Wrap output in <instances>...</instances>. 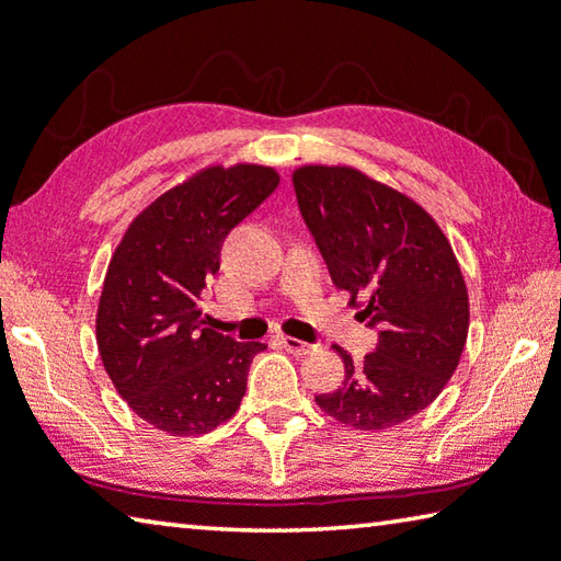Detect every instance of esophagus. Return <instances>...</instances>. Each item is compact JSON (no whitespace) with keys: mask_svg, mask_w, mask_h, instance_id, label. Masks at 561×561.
I'll list each match as a JSON object with an SVG mask.
<instances>
[{"mask_svg":"<svg viewBox=\"0 0 561 561\" xmlns=\"http://www.w3.org/2000/svg\"><path fill=\"white\" fill-rule=\"evenodd\" d=\"M279 342H282L284 350L291 352V354H312L314 352V344H307V342L295 340V336H287V334H282Z\"/></svg>","mask_w":561,"mask_h":561,"instance_id":"1","label":"esophagus"}]
</instances>
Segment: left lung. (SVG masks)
I'll list each match as a JSON object with an SVG mask.
<instances>
[{
  "label": "left lung",
  "mask_w": 561,
  "mask_h": 561,
  "mask_svg": "<svg viewBox=\"0 0 561 561\" xmlns=\"http://www.w3.org/2000/svg\"><path fill=\"white\" fill-rule=\"evenodd\" d=\"M301 219L336 289L367 295L377 329L362 364L340 350L344 381L317 404L354 430H389L430 407L455 375L469 332V297L447 237L420 204L352 167L291 176Z\"/></svg>",
  "instance_id": "8db88e82"
}]
</instances>
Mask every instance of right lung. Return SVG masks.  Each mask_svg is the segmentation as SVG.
Masks as SVG:
<instances>
[{
  "mask_svg": "<svg viewBox=\"0 0 561 561\" xmlns=\"http://www.w3.org/2000/svg\"><path fill=\"white\" fill-rule=\"evenodd\" d=\"M272 167H209L131 221L96 309V346L112 385L141 420L194 437L232 420L262 342L209 329L202 291L227 234L277 190Z\"/></svg>",
  "mask_w": 561,
  "mask_h": 561,
  "instance_id": "1",
  "label": "right lung"
}]
</instances>
